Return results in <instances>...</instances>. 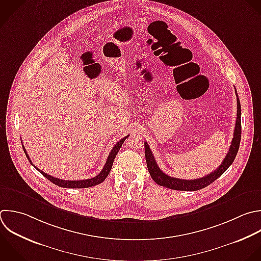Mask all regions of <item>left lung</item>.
Listing matches in <instances>:
<instances>
[{"label": "left lung", "instance_id": "1", "mask_svg": "<svg viewBox=\"0 0 261 261\" xmlns=\"http://www.w3.org/2000/svg\"><path fill=\"white\" fill-rule=\"evenodd\" d=\"M237 95V120H236V126L233 130V138L230 143V147L228 149V152L225 156V158L222 160L221 164L217 169L212 171L211 173L201 177V178H196V179H180L176 177L169 176L165 174L157 165V162L155 161V158L152 154V151L148 145L147 142H145V156H146V162H147V167L150 172L151 177L153 180L158 184L159 186L172 189V190H177V191H197L200 189H203L207 186H209L211 182H213L215 179H217L233 162L239 147H240V141H241V104L240 100L236 91Z\"/></svg>", "mask_w": 261, "mask_h": 261}]
</instances>
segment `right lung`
Instances as JSON below:
<instances>
[{
	"mask_svg": "<svg viewBox=\"0 0 261 261\" xmlns=\"http://www.w3.org/2000/svg\"><path fill=\"white\" fill-rule=\"evenodd\" d=\"M127 137H128V136H127ZM127 137H124L123 139H121V140L113 147V149L111 150V152H110V154H109V156H108V158H107V161H106V163H105V165H104L102 171H101L98 175H96V176H94V177H92V178H89V179H81V180H65V179H60V178L51 176L50 174H47L46 172L42 171L41 169H39L38 167H36V166L33 164V162H32V160H31V158H30V156H29V154H28V152H27V150H25V148H24L23 145H22V148H23V151H24V153H25V155H27L29 161H30L45 177H47V178H48L49 180H51L53 184H55V185H57V186H59V187H62V188L82 189V188H90V187L99 185V184H101L102 181H104V179L108 176V174H109V172H110V170H111V168H112V164H113V161H114V159H115L116 154L118 153L119 149L121 148L123 142L125 141V139H126Z\"/></svg>",
	"mask_w": 261,
	"mask_h": 261,
	"instance_id": "add662e5",
	"label": "right lung"
}]
</instances>
